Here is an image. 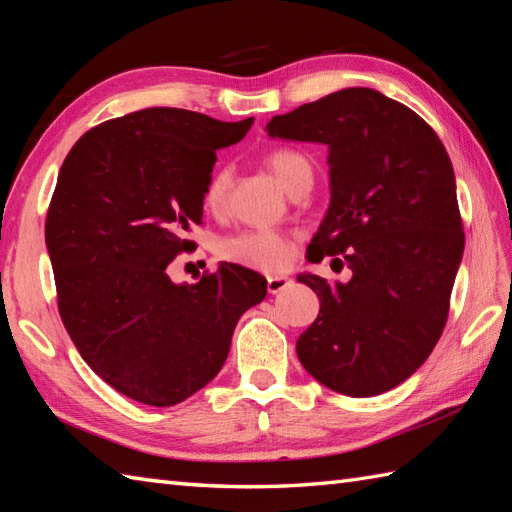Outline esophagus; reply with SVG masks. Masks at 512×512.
Segmentation results:
<instances>
[{
    "label": "esophagus",
    "mask_w": 512,
    "mask_h": 512,
    "mask_svg": "<svg viewBox=\"0 0 512 512\" xmlns=\"http://www.w3.org/2000/svg\"><path fill=\"white\" fill-rule=\"evenodd\" d=\"M290 286H292V279H290V277H284V275H270V277L266 279V288H268L270 295H277V292L286 290V288H290Z\"/></svg>",
    "instance_id": "obj_1"
}]
</instances>
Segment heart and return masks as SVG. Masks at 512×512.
I'll use <instances>...</instances> for the list:
<instances>
[{"label": "heart", "mask_w": 512, "mask_h": 512, "mask_svg": "<svg viewBox=\"0 0 512 512\" xmlns=\"http://www.w3.org/2000/svg\"><path fill=\"white\" fill-rule=\"evenodd\" d=\"M266 167L273 171L281 187L288 193L297 187L303 178L312 176L310 160L295 149H275L266 156ZM228 189H231V169L220 167L211 173L206 182L202 202L209 211H220ZM217 255L224 262L257 270H279L288 266L292 259V239L279 231H262V228H246L235 235L224 237L217 244Z\"/></svg>", "instance_id": "b5f03b06"}]
</instances>
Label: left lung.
Returning <instances> with one entry per match:
<instances>
[{
    "instance_id": "left-lung-1",
    "label": "left lung",
    "mask_w": 512,
    "mask_h": 512,
    "mask_svg": "<svg viewBox=\"0 0 512 512\" xmlns=\"http://www.w3.org/2000/svg\"><path fill=\"white\" fill-rule=\"evenodd\" d=\"M266 132L328 145L330 209L308 253L352 270L347 284L299 275L321 301L299 361L345 396L394 389L436 347L464 253L447 149L416 112L369 88L275 116Z\"/></svg>"
}]
</instances>
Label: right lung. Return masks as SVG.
I'll use <instances>...</instances> for the list:
<instances>
[{"mask_svg":"<svg viewBox=\"0 0 512 512\" xmlns=\"http://www.w3.org/2000/svg\"><path fill=\"white\" fill-rule=\"evenodd\" d=\"M250 125L149 107L92 127L61 165L46 217L61 321L83 361L143 405H178L213 380L239 317L266 297V279L237 264L193 286L167 275L195 246L215 151Z\"/></svg>","mask_w":512,"mask_h":512,"instance_id":"add662e5","label":"right lung"}]
</instances>
